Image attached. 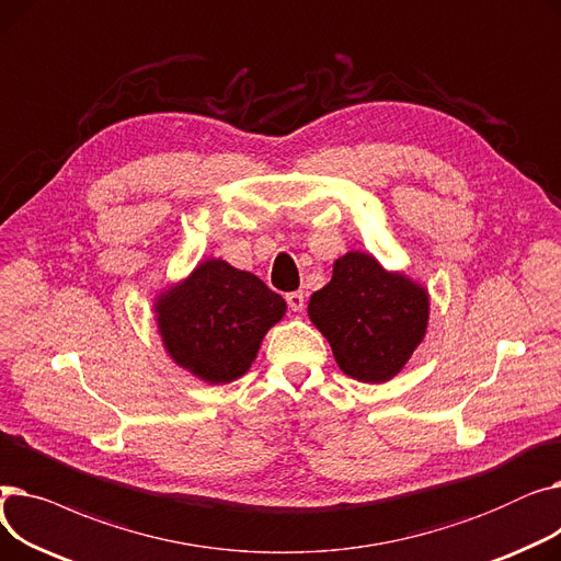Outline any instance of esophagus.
<instances>
[{
	"mask_svg": "<svg viewBox=\"0 0 561 561\" xmlns=\"http://www.w3.org/2000/svg\"><path fill=\"white\" fill-rule=\"evenodd\" d=\"M286 305L290 307V311H302L305 309V293L302 290H290L286 293Z\"/></svg>",
	"mask_w": 561,
	"mask_h": 561,
	"instance_id": "1",
	"label": "esophagus"
}]
</instances>
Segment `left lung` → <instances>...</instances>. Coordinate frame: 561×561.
I'll return each instance as SVG.
<instances>
[{"instance_id": "1", "label": "left lung", "mask_w": 561, "mask_h": 561, "mask_svg": "<svg viewBox=\"0 0 561 561\" xmlns=\"http://www.w3.org/2000/svg\"><path fill=\"white\" fill-rule=\"evenodd\" d=\"M309 318L345 375L379 385L398 375L423 341L430 298L375 256L347 252L336 259L332 282L311 296Z\"/></svg>"}]
</instances>
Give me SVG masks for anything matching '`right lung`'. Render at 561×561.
<instances>
[{
    "label": "right lung",
    "instance_id": "add662e5",
    "mask_svg": "<svg viewBox=\"0 0 561 561\" xmlns=\"http://www.w3.org/2000/svg\"><path fill=\"white\" fill-rule=\"evenodd\" d=\"M154 311L170 357L209 385H227L248 373L286 302L256 275L209 259L165 290Z\"/></svg>",
    "mask_w": 561,
    "mask_h": 561
}]
</instances>
